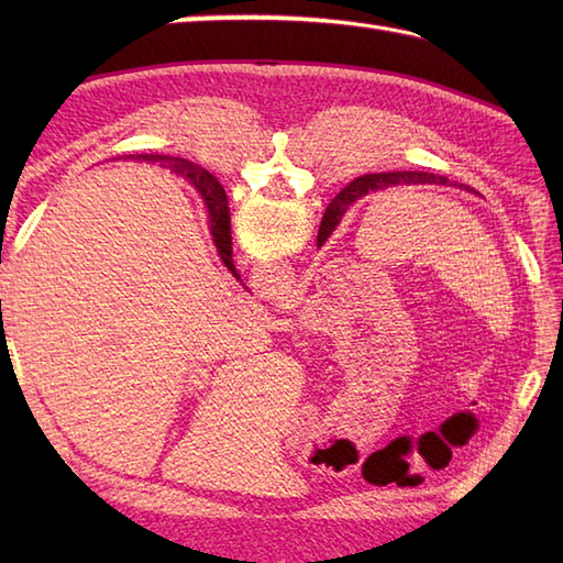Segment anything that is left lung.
<instances>
[{"label":"left lung","mask_w":563,"mask_h":563,"mask_svg":"<svg viewBox=\"0 0 563 563\" xmlns=\"http://www.w3.org/2000/svg\"><path fill=\"white\" fill-rule=\"evenodd\" d=\"M421 184H435V186H457L448 181L445 176L440 174H426V172H387V174H365V176H357L355 181H351L349 186H345L341 190V208H329L324 220H321V227H319V236H317V246H324L327 239L331 236V232L336 230V224L341 222L345 208L351 206V202H355L357 198H363L367 194H385V190H391V188H399V186H421ZM462 188V186H460ZM212 194H220L224 196L222 186L214 181V186L210 188Z\"/></svg>","instance_id":"left-lung-1"}]
</instances>
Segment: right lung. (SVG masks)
<instances>
[{
	"mask_svg": "<svg viewBox=\"0 0 563 563\" xmlns=\"http://www.w3.org/2000/svg\"><path fill=\"white\" fill-rule=\"evenodd\" d=\"M150 159H164V162H172L174 164V172L181 174L184 178H188L190 184H194L202 200H206L208 206V218H210V234H212V242L218 246V254L222 258V263L230 273L236 278V268L232 263V227H230V208H227V198L220 194H212V186H214V178L208 172H200L198 166H194L186 159H166L159 157V154H150Z\"/></svg>",
	"mask_w": 563,
	"mask_h": 563,
	"instance_id": "right-lung-1",
	"label": "right lung"
}]
</instances>
